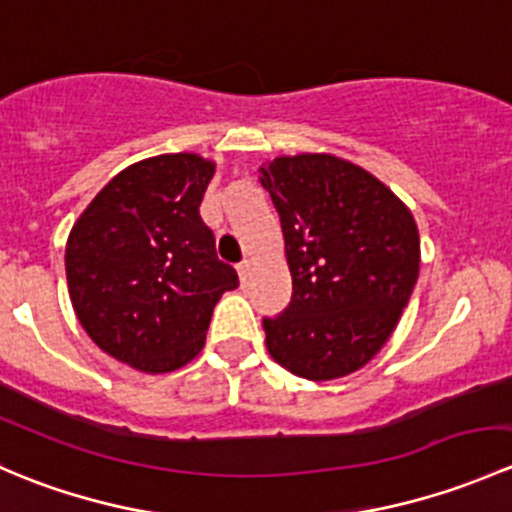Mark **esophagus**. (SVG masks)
<instances>
[{
    "mask_svg": "<svg viewBox=\"0 0 512 512\" xmlns=\"http://www.w3.org/2000/svg\"><path fill=\"white\" fill-rule=\"evenodd\" d=\"M237 275H240L242 282L250 280V275H252V262H250V260H242L240 265H237Z\"/></svg>",
    "mask_w": 512,
    "mask_h": 512,
    "instance_id": "esophagus-1",
    "label": "esophagus"
}]
</instances>
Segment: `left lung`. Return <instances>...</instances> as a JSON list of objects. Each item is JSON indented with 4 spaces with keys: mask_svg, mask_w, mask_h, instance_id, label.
Here are the masks:
<instances>
[{
    "mask_svg": "<svg viewBox=\"0 0 512 512\" xmlns=\"http://www.w3.org/2000/svg\"><path fill=\"white\" fill-rule=\"evenodd\" d=\"M260 173L292 275L289 307L262 319L267 352L309 381L354 374L389 342L416 287L414 215L376 175L332 153L280 156Z\"/></svg>",
    "mask_w": 512,
    "mask_h": 512,
    "instance_id": "left-lung-1",
    "label": "left lung"
}]
</instances>
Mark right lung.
Segmentation results:
<instances>
[{"mask_svg":"<svg viewBox=\"0 0 512 512\" xmlns=\"http://www.w3.org/2000/svg\"><path fill=\"white\" fill-rule=\"evenodd\" d=\"M215 175L198 153H163L113 175L66 240V282L98 349L143 374H168L205 347L237 272L218 260L200 203Z\"/></svg>","mask_w":512,"mask_h":512,"instance_id":"obj_1","label":"right lung"}]
</instances>
